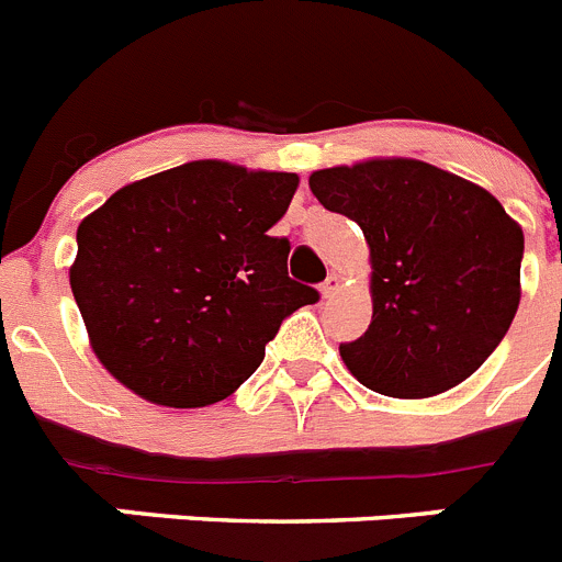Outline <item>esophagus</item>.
<instances>
[{"mask_svg": "<svg viewBox=\"0 0 562 562\" xmlns=\"http://www.w3.org/2000/svg\"><path fill=\"white\" fill-rule=\"evenodd\" d=\"M338 288H340V280H338V277H335V274H329L327 280L322 282V296H324V299H333L335 293H338Z\"/></svg>", "mask_w": 562, "mask_h": 562, "instance_id": "esophagus-1", "label": "esophagus"}]
</instances>
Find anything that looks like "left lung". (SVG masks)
Wrapping results in <instances>:
<instances>
[{
    "instance_id": "1",
    "label": "left lung",
    "mask_w": 562,
    "mask_h": 562,
    "mask_svg": "<svg viewBox=\"0 0 562 562\" xmlns=\"http://www.w3.org/2000/svg\"><path fill=\"white\" fill-rule=\"evenodd\" d=\"M311 191L369 244L371 324L340 344L346 369L393 400L469 380L521 302L524 233L494 193L413 157L313 171Z\"/></svg>"
}]
</instances>
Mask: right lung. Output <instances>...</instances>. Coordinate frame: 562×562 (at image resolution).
Segmentation results:
<instances>
[{
  "label": "right lung",
  "mask_w": 562,
  "mask_h": 562,
  "mask_svg": "<svg viewBox=\"0 0 562 562\" xmlns=\"http://www.w3.org/2000/svg\"><path fill=\"white\" fill-rule=\"evenodd\" d=\"M299 177L193 160L119 188L77 227L68 282L99 363L166 407L227 400L282 318L318 302L288 277Z\"/></svg>",
  "instance_id": "1"
}]
</instances>
